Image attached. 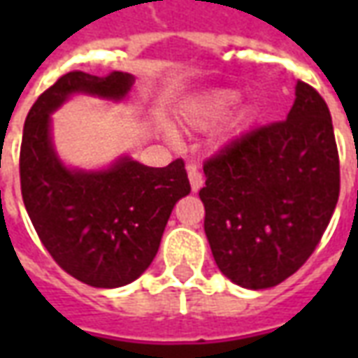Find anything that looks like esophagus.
<instances>
[{
    "label": "esophagus",
    "mask_w": 358,
    "mask_h": 358,
    "mask_svg": "<svg viewBox=\"0 0 358 358\" xmlns=\"http://www.w3.org/2000/svg\"><path fill=\"white\" fill-rule=\"evenodd\" d=\"M187 178H189V184H192V192H199L203 187V174L199 172V169L195 164H189L187 166Z\"/></svg>",
    "instance_id": "obj_1"
}]
</instances>
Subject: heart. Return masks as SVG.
<instances>
[{
	"instance_id": "heart-1",
	"label": "heart",
	"mask_w": 358,
	"mask_h": 358,
	"mask_svg": "<svg viewBox=\"0 0 358 358\" xmlns=\"http://www.w3.org/2000/svg\"><path fill=\"white\" fill-rule=\"evenodd\" d=\"M238 103H240V92H236V90H215L210 94L203 95L201 99H197L184 113V124L189 130H195V132H207L210 128L220 124L232 113ZM249 120H251V113L241 110L234 126L241 128L243 124H248Z\"/></svg>"
}]
</instances>
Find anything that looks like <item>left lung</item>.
I'll return each mask as SVG.
<instances>
[{
  "label": "left lung",
  "instance_id": "obj_1",
  "mask_svg": "<svg viewBox=\"0 0 358 358\" xmlns=\"http://www.w3.org/2000/svg\"><path fill=\"white\" fill-rule=\"evenodd\" d=\"M205 234L234 284L266 289L305 264L339 197V157L328 105L297 82L282 122L255 128L203 164Z\"/></svg>",
  "mask_w": 358,
  "mask_h": 358
}]
</instances>
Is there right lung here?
<instances>
[{"label":"right lung","instance_id":"right-lung-1","mask_svg":"<svg viewBox=\"0 0 358 358\" xmlns=\"http://www.w3.org/2000/svg\"><path fill=\"white\" fill-rule=\"evenodd\" d=\"M134 76L73 71L28 113L20 145V192L43 248L71 276L94 287H120L155 259L178 199L189 194L184 161L153 169L120 157L109 169H69L51 141V113L74 94L120 101Z\"/></svg>","mask_w":358,"mask_h":358}]
</instances>
